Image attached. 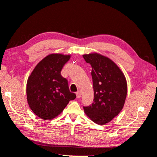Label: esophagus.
Segmentation results:
<instances>
[{
	"instance_id": "34e87169",
	"label": "esophagus",
	"mask_w": 157,
	"mask_h": 157,
	"mask_svg": "<svg viewBox=\"0 0 157 157\" xmlns=\"http://www.w3.org/2000/svg\"><path fill=\"white\" fill-rule=\"evenodd\" d=\"M76 95H77V98H80V96H81V93H80V91H77L76 92Z\"/></svg>"
}]
</instances>
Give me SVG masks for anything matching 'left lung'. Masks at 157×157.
<instances>
[{
    "mask_svg": "<svg viewBox=\"0 0 157 157\" xmlns=\"http://www.w3.org/2000/svg\"><path fill=\"white\" fill-rule=\"evenodd\" d=\"M92 66L94 102L83 107L86 115L96 124L103 125L118 115L124 107L127 83L124 74L112 60L97 53L83 55Z\"/></svg>",
    "mask_w": 157,
    "mask_h": 157,
    "instance_id": "8db88e82",
    "label": "left lung"
}]
</instances>
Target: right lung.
<instances>
[{"instance_id":"obj_1","label":"right lung","mask_w":157,"mask_h":157,"mask_svg":"<svg viewBox=\"0 0 157 157\" xmlns=\"http://www.w3.org/2000/svg\"><path fill=\"white\" fill-rule=\"evenodd\" d=\"M70 55L52 54L36 65L27 82V99L33 112L42 119H52L63 111L76 95L61 75Z\"/></svg>"}]
</instances>
